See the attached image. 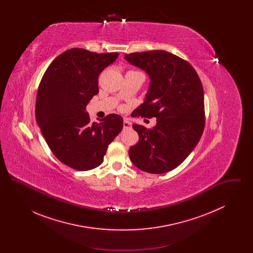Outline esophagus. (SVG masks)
<instances>
[{
	"label": "esophagus",
	"instance_id": "1",
	"mask_svg": "<svg viewBox=\"0 0 253 253\" xmlns=\"http://www.w3.org/2000/svg\"><path fill=\"white\" fill-rule=\"evenodd\" d=\"M123 127H124V129H130V128H132V123L129 121V120L124 119V121H123Z\"/></svg>",
	"mask_w": 253,
	"mask_h": 253
}]
</instances>
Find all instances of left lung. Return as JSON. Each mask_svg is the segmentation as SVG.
<instances>
[{
  "label": "left lung",
  "instance_id": "1",
  "mask_svg": "<svg viewBox=\"0 0 253 253\" xmlns=\"http://www.w3.org/2000/svg\"><path fill=\"white\" fill-rule=\"evenodd\" d=\"M130 64L146 72L150 85L137 116L157 118L152 129L133 124L139 135L129 150L135 167L164 173L178 167L199 142L205 126L204 91L193 66L163 50L125 55Z\"/></svg>",
  "mask_w": 253,
  "mask_h": 253
}]
</instances>
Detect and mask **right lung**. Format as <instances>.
<instances>
[{
    "mask_svg": "<svg viewBox=\"0 0 253 253\" xmlns=\"http://www.w3.org/2000/svg\"><path fill=\"white\" fill-rule=\"evenodd\" d=\"M118 57L119 53L69 49L51 62L41 81L37 124L55 157L75 169L99 166L108 145L123 128L120 115L111 114L91 123L86 112L87 104L98 93L99 74Z\"/></svg>",
    "mask_w": 253,
    "mask_h": 253,
    "instance_id": "right-lung-1",
    "label": "right lung"
}]
</instances>
